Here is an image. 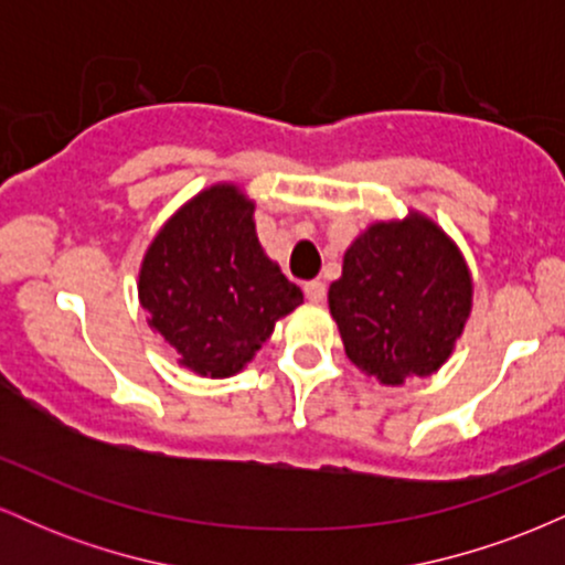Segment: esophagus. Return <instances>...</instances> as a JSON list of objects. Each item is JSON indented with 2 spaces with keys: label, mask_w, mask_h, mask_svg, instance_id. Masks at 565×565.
<instances>
[{
  "label": "esophagus",
  "mask_w": 565,
  "mask_h": 565,
  "mask_svg": "<svg viewBox=\"0 0 565 565\" xmlns=\"http://www.w3.org/2000/svg\"><path fill=\"white\" fill-rule=\"evenodd\" d=\"M302 289H305V297H308V302L327 300V287H323L321 281H308Z\"/></svg>",
  "instance_id": "34e87169"
}]
</instances>
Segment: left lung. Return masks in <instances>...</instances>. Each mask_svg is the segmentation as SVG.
Segmentation results:
<instances>
[{
	"instance_id": "8db88e82",
	"label": "left lung",
	"mask_w": 565,
	"mask_h": 565,
	"mask_svg": "<svg viewBox=\"0 0 565 565\" xmlns=\"http://www.w3.org/2000/svg\"><path fill=\"white\" fill-rule=\"evenodd\" d=\"M472 310L462 249L430 215L374 220L350 242L329 313L345 355L366 377L398 387L451 359Z\"/></svg>"
}]
</instances>
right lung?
<instances>
[{
	"label": "right lung",
	"instance_id": "right-lung-1",
	"mask_svg": "<svg viewBox=\"0 0 565 565\" xmlns=\"http://www.w3.org/2000/svg\"><path fill=\"white\" fill-rule=\"evenodd\" d=\"M148 327L199 377L238 374L302 305V291L265 255L255 199L233 180L212 183L157 231L140 260Z\"/></svg>",
	"mask_w": 565,
	"mask_h": 565
}]
</instances>
